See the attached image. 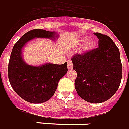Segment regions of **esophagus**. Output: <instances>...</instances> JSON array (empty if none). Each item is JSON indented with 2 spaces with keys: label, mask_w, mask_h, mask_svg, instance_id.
<instances>
[{
  "label": "esophagus",
  "mask_w": 129,
  "mask_h": 129,
  "mask_svg": "<svg viewBox=\"0 0 129 129\" xmlns=\"http://www.w3.org/2000/svg\"><path fill=\"white\" fill-rule=\"evenodd\" d=\"M67 68L68 69H72L73 68V63L71 60H69L68 62H67Z\"/></svg>",
  "instance_id": "34e87169"
}]
</instances>
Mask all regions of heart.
Returning a JSON list of instances; mask_svg holds the SVG:
<instances>
[{
    "label": "heart",
    "mask_w": 129,
    "mask_h": 129,
    "mask_svg": "<svg viewBox=\"0 0 129 129\" xmlns=\"http://www.w3.org/2000/svg\"><path fill=\"white\" fill-rule=\"evenodd\" d=\"M85 40L86 41L83 44V46H82V51H89L92 50L93 48H95L96 46V40L92 39V38H89V39L87 40V37H81L80 39H78L76 42L77 45L81 44L83 42H85Z\"/></svg>",
    "instance_id": "b5f03b06"
}]
</instances>
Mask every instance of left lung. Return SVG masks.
Instances as JSON below:
<instances>
[{"label": "left lung", "instance_id": "1", "mask_svg": "<svg viewBox=\"0 0 129 129\" xmlns=\"http://www.w3.org/2000/svg\"><path fill=\"white\" fill-rule=\"evenodd\" d=\"M99 47L83 54H75L72 61L77 73L74 85L78 94L85 101L102 103L112 97L118 89L122 65L118 48L106 35L94 33Z\"/></svg>", "mask_w": 129, "mask_h": 129}]
</instances>
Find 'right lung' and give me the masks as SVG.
Segmentation results:
<instances>
[{
    "label": "right lung",
    "mask_w": 129,
    "mask_h": 129,
    "mask_svg": "<svg viewBox=\"0 0 129 129\" xmlns=\"http://www.w3.org/2000/svg\"><path fill=\"white\" fill-rule=\"evenodd\" d=\"M58 37L55 32L35 29L24 34L14 44L8 64V78L11 86L25 101L40 104L54 94L60 79L68 71L67 62L62 64L46 63L40 66L29 65L22 58V48L35 38Z\"/></svg>",
    "instance_id": "right-lung-1"
}]
</instances>
